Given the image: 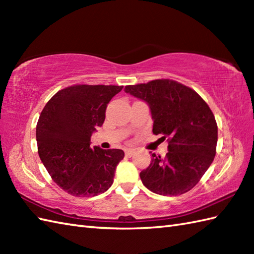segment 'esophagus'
I'll return each mask as SVG.
<instances>
[{"label":"esophagus","instance_id":"obj_1","mask_svg":"<svg viewBox=\"0 0 254 254\" xmlns=\"http://www.w3.org/2000/svg\"><path fill=\"white\" fill-rule=\"evenodd\" d=\"M134 153H135V149H134V148H127V149H126V155L128 156V157H131L132 155H134Z\"/></svg>","mask_w":254,"mask_h":254}]
</instances>
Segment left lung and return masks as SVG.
<instances>
[{"mask_svg": "<svg viewBox=\"0 0 254 254\" xmlns=\"http://www.w3.org/2000/svg\"><path fill=\"white\" fill-rule=\"evenodd\" d=\"M126 93L149 106L155 135L168 138L165 158L153 154L139 174L143 185L160 195H180L196 185L216 154L217 124L195 90L171 79L126 86Z\"/></svg>", "mask_w": 254, "mask_h": 254, "instance_id": "left-lung-1", "label": "left lung"}]
</instances>
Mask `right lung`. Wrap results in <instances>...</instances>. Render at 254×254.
<instances>
[{
    "label": "right lung",
    "instance_id": "right-lung-1",
    "mask_svg": "<svg viewBox=\"0 0 254 254\" xmlns=\"http://www.w3.org/2000/svg\"><path fill=\"white\" fill-rule=\"evenodd\" d=\"M123 86L74 85L47 102L36 127L38 154L52 180L74 196H95L113 182L122 149L90 146L106 108Z\"/></svg>",
    "mask_w": 254,
    "mask_h": 254
}]
</instances>
